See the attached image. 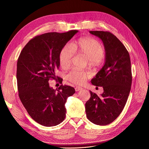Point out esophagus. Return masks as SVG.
<instances>
[{
  "instance_id": "esophagus-1",
  "label": "esophagus",
  "mask_w": 149,
  "mask_h": 149,
  "mask_svg": "<svg viewBox=\"0 0 149 149\" xmlns=\"http://www.w3.org/2000/svg\"><path fill=\"white\" fill-rule=\"evenodd\" d=\"M83 89V88H81V87H75V91H81V90H82Z\"/></svg>"
}]
</instances>
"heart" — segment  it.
Masks as SVG:
<instances>
[{"mask_svg":"<svg viewBox=\"0 0 149 149\" xmlns=\"http://www.w3.org/2000/svg\"><path fill=\"white\" fill-rule=\"evenodd\" d=\"M74 53L83 55L89 58L90 65H95L104 56V49L101 44L92 38H81L70 46L65 45L59 54V62L63 69H68L71 65ZM88 70L74 69L67 75L69 81L75 84L84 83L90 77Z\"/></svg>","mask_w":149,"mask_h":149,"instance_id":"obj_1","label":"heart"}]
</instances>
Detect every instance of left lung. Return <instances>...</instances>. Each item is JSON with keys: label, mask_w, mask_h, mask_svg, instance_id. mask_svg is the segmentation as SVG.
<instances>
[{"label": "left lung", "mask_w": 149, "mask_h": 149, "mask_svg": "<svg viewBox=\"0 0 149 149\" xmlns=\"http://www.w3.org/2000/svg\"><path fill=\"white\" fill-rule=\"evenodd\" d=\"M104 44L106 56L103 67L91 80L93 85L102 86L98 97L90 91L91 98L85 104L88 119L97 125L106 126L118 117L126 104L132 77L129 54L115 36L108 31H90Z\"/></svg>", "instance_id": "8db88e82"}]
</instances>
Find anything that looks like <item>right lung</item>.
<instances>
[{"label":"right lung","mask_w":149,"mask_h":149,"mask_svg":"<svg viewBox=\"0 0 149 149\" xmlns=\"http://www.w3.org/2000/svg\"><path fill=\"white\" fill-rule=\"evenodd\" d=\"M78 32L71 30L37 36L20 54L16 74L19 96L30 116L42 126H55L64 120L66 100L75 92L67 85L54 89L49 81L57 79L55 71L60 66V51ZM57 79L62 83L63 79Z\"/></svg>","instance_id":"add662e5"}]
</instances>
